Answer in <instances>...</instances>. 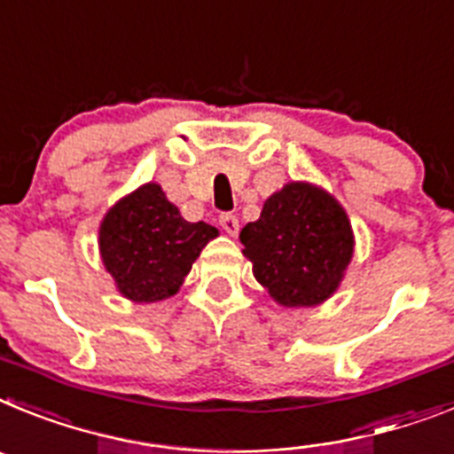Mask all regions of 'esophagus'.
Masks as SVG:
<instances>
[{
	"instance_id": "obj_1",
	"label": "esophagus",
	"mask_w": 454,
	"mask_h": 454,
	"mask_svg": "<svg viewBox=\"0 0 454 454\" xmlns=\"http://www.w3.org/2000/svg\"><path fill=\"white\" fill-rule=\"evenodd\" d=\"M219 223H222V228L228 232V235H232V238L238 235L239 222H238V216H235V215H228V212H226V215L219 216Z\"/></svg>"
}]
</instances>
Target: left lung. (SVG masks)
<instances>
[{
  "label": "left lung",
  "instance_id": "left-lung-1",
  "mask_svg": "<svg viewBox=\"0 0 454 454\" xmlns=\"http://www.w3.org/2000/svg\"><path fill=\"white\" fill-rule=\"evenodd\" d=\"M255 281L287 309L317 306L336 293L354 254L352 223L325 189L287 183L239 232Z\"/></svg>",
  "mask_w": 454,
  "mask_h": 454
}]
</instances>
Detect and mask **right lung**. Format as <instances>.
<instances>
[{"mask_svg": "<svg viewBox=\"0 0 454 454\" xmlns=\"http://www.w3.org/2000/svg\"><path fill=\"white\" fill-rule=\"evenodd\" d=\"M219 235L205 222H187L157 183L118 200L100 223V255L118 293L153 303L178 293L203 247Z\"/></svg>", "mask_w": 454, "mask_h": 454, "instance_id": "right-lung-1", "label": "right lung"}]
</instances>
